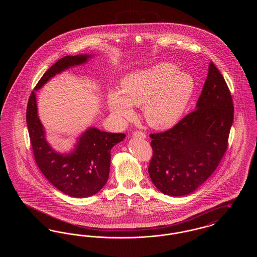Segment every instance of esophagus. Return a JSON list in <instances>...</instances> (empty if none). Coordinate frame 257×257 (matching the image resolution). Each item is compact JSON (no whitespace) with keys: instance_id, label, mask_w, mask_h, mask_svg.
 Masks as SVG:
<instances>
[{"instance_id":"obj_1","label":"esophagus","mask_w":257,"mask_h":257,"mask_svg":"<svg viewBox=\"0 0 257 257\" xmlns=\"http://www.w3.org/2000/svg\"><path fill=\"white\" fill-rule=\"evenodd\" d=\"M133 136L135 138H142V139H146L147 138V135L145 134L144 132L142 131H135L133 133Z\"/></svg>"}]
</instances>
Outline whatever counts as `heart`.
Wrapping results in <instances>:
<instances>
[{"label":"heart","mask_w":257,"mask_h":257,"mask_svg":"<svg viewBox=\"0 0 257 257\" xmlns=\"http://www.w3.org/2000/svg\"><path fill=\"white\" fill-rule=\"evenodd\" d=\"M195 89L191 75L177 71L171 62H161L125 76L119 91L108 94V107L119 119L133 117V106H143L147 122L155 129H169L178 122Z\"/></svg>","instance_id":"obj_1"}]
</instances>
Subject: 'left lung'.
<instances>
[{
  "label": "left lung",
  "mask_w": 257,
  "mask_h": 257,
  "mask_svg": "<svg viewBox=\"0 0 257 257\" xmlns=\"http://www.w3.org/2000/svg\"><path fill=\"white\" fill-rule=\"evenodd\" d=\"M196 107L171 129L150 134L153 155L148 172L165 195L193 193L217 169L227 149L234 113L232 97L212 61Z\"/></svg>",
  "instance_id": "left-lung-1"
}]
</instances>
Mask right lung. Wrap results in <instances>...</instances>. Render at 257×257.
I'll return each mask as SVG.
<instances>
[{
    "instance_id": "add662e5",
    "label": "right lung",
    "mask_w": 257,
    "mask_h": 257,
    "mask_svg": "<svg viewBox=\"0 0 257 257\" xmlns=\"http://www.w3.org/2000/svg\"><path fill=\"white\" fill-rule=\"evenodd\" d=\"M90 55L65 56L53 64L38 81L35 90L44 86L56 74L81 63ZM26 120L35 160L50 183L63 194L86 197L98 193L107 183L110 173V149L125 138L122 133L102 132L88 128L78 139L69 154L56 152L45 140V131L37 115V96L33 91L28 101Z\"/></svg>"
}]
</instances>
